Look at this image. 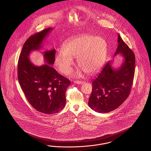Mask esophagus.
<instances>
[{"label": "esophagus", "instance_id": "1", "mask_svg": "<svg viewBox=\"0 0 151 151\" xmlns=\"http://www.w3.org/2000/svg\"><path fill=\"white\" fill-rule=\"evenodd\" d=\"M74 83H76V84H83L84 83V81H75Z\"/></svg>", "mask_w": 151, "mask_h": 151}]
</instances>
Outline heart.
Returning a JSON list of instances; mask_svg holds the SVG:
<instances>
[{
	"label": "heart",
	"mask_w": 151,
	"mask_h": 151,
	"mask_svg": "<svg viewBox=\"0 0 151 151\" xmlns=\"http://www.w3.org/2000/svg\"><path fill=\"white\" fill-rule=\"evenodd\" d=\"M107 53V42L101 37L85 34L68 40L65 45V50L60 49L55 55V63L59 71L68 73L74 64L73 58L81 68L73 73L80 77L81 71L88 73L97 72L104 65Z\"/></svg>",
	"instance_id": "b5f03b06"
}]
</instances>
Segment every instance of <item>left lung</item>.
<instances>
[{"label":"left lung","instance_id":"8db88e82","mask_svg":"<svg viewBox=\"0 0 151 151\" xmlns=\"http://www.w3.org/2000/svg\"><path fill=\"white\" fill-rule=\"evenodd\" d=\"M118 43L114 57L117 54L122 56V65L114 69L113 61H109L92 81L88 105L98 113H109L118 108L127 99L131 89L135 73V55L119 34Z\"/></svg>","mask_w":151,"mask_h":151}]
</instances>
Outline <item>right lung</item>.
Instances as JSON below:
<instances>
[{
  "label": "right lung",
  "mask_w": 151,
  "mask_h": 151,
  "mask_svg": "<svg viewBox=\"0 0 151 151\" xmlns=\"http://www.w3.org/2000/svg\"><path fill=\"white\" fill-rule=\"evenodd\" d=\"M52 30L48 28L29 37L22 47L17 66L18 80L28 102L46 114L57 113L65 107V91L70 85L68 79L50 65L55 62V49L43 52L47 64L37 66L29 59L32 51L42 48L43 40Z\"/></svg>",
  "instance_id": "right-lung-1"
}]
</instances>
